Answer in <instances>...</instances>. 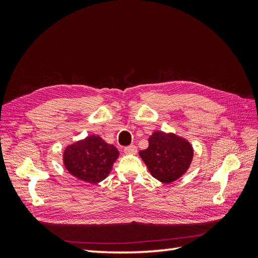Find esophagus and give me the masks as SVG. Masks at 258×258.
Here are the masks:
<instances>
[{
    "mask_svg": "<svg viewBox=\"0 0 258 258\" xmlns=\"http://www.w3.org/2000/svg\"><path fill=\"white\" fill-rule=\"evenodd\" d=\"M136 152H138V147H136L135 145L126 146L124 149V153H126V154H135Z\"/></svg>",
    "mask_w": 258,
    "mask_h": 258,
    "instance_id": "obj_1",
    "label": "esophagus"
}]
</instances>
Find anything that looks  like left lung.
<instances>
[{"mask_svg":"<svg viewBox=\"0 0 258 258\" xmlns=\"http://www.w3.org/2000/svg\"><path fill=\"white\" fill-rule=\"evenodd\" d=\"M194 151L190 143L173 133L155 131L149 139V147L140 151L153 177L162 183H172L187 171Z\"/></svg>","mask_w":258,"mask_h":258,"instance_id":"8db88e82","label":"left lung"}]
</instances>
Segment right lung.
Here are the masks:
<instances>
[{"mask_svg":"<svg viewBox=\"0 0 258 258\" xmlns=\"http://www.w3.org/2000/svg\"><path fill=\"white\" fill-rule=\"evenodd\" d=\"M118 155L119 153L114 145L107 144L98 135H90L67 146L63 153V162L74 177L96 184L111 173Z\"/></svg>","mask_w":258,"mask_h":258,"instance_id":"add662e5","label":"right lung"}]
</instances>
